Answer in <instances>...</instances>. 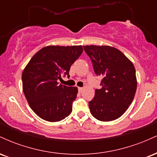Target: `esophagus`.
Listing matches in <instances>:
<instances>
[{"mask_svg": "<svg viewBox=\"0 0 157 157\" xmlns=\"http://www.w3.org/2000/svg\"><path fill=\"white\" fill-rule=\"evenodd\" d=\"M78 91H79V92H82V91H83V88L79 87V88H78Z\"/></svg>", "mask_w": 157, "mask_h": 157, "instance_id": "1", "label": "esophagus"}]
</instances>
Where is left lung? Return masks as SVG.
<instances>
[{
	"instance_id": "obj_1",
	"label": "left lung",
	"mask_w": 157,
	"mask_h": 157,
	"mask_svg": "<svg viewBox=\"0 0 157 157\" xmlns=\"http://www.w3.org/2000/svg\"><path fill=\"white\" fill-rule=\"evenodd\" d=\"M97 75L102 76V89L95 90L89 102L94 117L100 121L117 120L128 109L137 80L134 64L117 48L109 46H83Z\"/></svg>"
}]
</instances>
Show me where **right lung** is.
<instances>
[{
  "label": "right lung",
  "instance_id": "right-lung-1",
  "mask_svg": "<svg viewBox=\"0 0 157 157\" xmlns=\"http://www.w3.org/2000/svg\"><path fill=\"white\" fill-rule=\"evenodd\" d=\"M83 52L82 46H47L39 50L22 73L23 91L32 111L48 122H58L72 111L77 87L59 84L69 76L71 66Z\"/></svg>",
  "mask_w": 157,
  "mask_h": 157
}]
</instances>
